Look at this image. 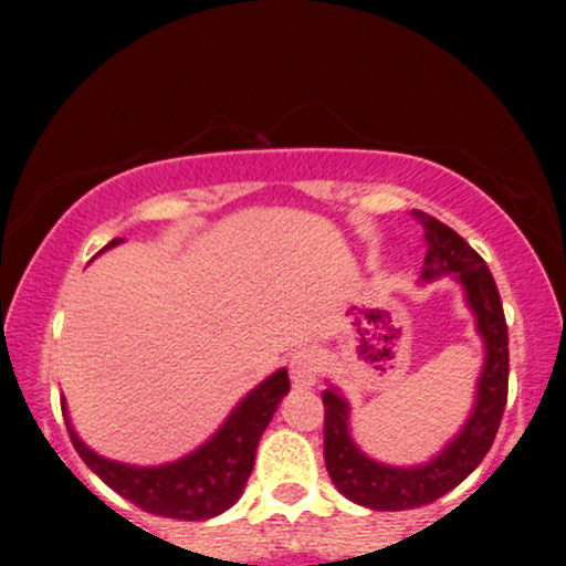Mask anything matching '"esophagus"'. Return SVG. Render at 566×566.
<instances>
[{
  "label": "esophagus",
  "mask_w": 566,
  "mask_h": 566,
  "mask_svg": "<svg viewBox=\"0 0 566 566\" xmlns=\"http://www.w3.org/2000/svg\"><path fill=\"white\" fill-rule=\"evenodd\" d=\"M322 358L316 350H301L291 358V384L293 389H312L319 378Z\"/></svg>",
  "instance_id": "1"
}]
</instances>
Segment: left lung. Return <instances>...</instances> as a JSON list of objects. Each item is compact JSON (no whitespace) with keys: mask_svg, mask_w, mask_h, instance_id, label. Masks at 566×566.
Here are the masks:
<instances>
[{"mask_svg":"<svg viewBox=\"0 0 566 566\" xmlns=\"http://www.w3.org/2000/svg\"><path fill=\"white\" fill-rule=\"evenodd\" d=\"M424 229L422 281L451 275L463 289V298L484 343L482 374L471 415L463 428L448 440L443 451L415 467H391L370 459L350 436V405L337 386L324 389V463L332 484L355 505L370 510H412L430 505L474 471L494 443L507 401V324L500 291L486 262L443 221L412 211Z\"/></svg>","mask_w":566,"mask_h":566,"instance_id":"obj_1","label":"left lung"}]
</instances>
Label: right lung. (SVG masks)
<instances>
[{"instance_id": "add662e5", "label": "right lung", "mask_w": 566, "mask_h": 566, "mask_svg": "<svg viewBox=\"0 0 566 566\" xmlns=\"http://www.w3.org/2000/svg\"><path fill=\"white\" fill-rule=\"evenodd\" d=\"M120 242L123 239H113L111 244L103 247V252ZM289 389V370L277 368L231 409L221 428L203 446H198L182 459L159 463V467H130V463L105 459L76 436L74 424L69 420L66 399L61 401V412H64L66 430L72 436L76 453L120 497L151 515L177 517V521H208V517L227 513L242 497L247 479L254 469V453H258L262 432L273 420L275 409Z\"/></svg>"}]
</instances>
